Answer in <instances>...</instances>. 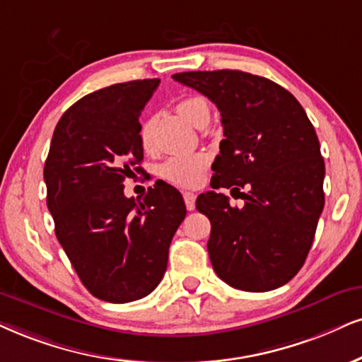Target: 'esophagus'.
Masks as SVG:
<instances>
[{
	"instance_id": "34e87169",
	"label": "esophagus",
	"mask_w": 362,
	"mask_h": 362,
	"mask_svg": "<svg viewBox=\"0 0 362 362\" xmlns=\"http://www.w3.org/2000/svg\"><path fill=\"white\" fill-rule=\"evenodd\" d=\"M182 198H185L186 208H188L189 211H193L194 206H196V194L189 193V191H185V193H182Z\"/></svg>"
}]
</instances>
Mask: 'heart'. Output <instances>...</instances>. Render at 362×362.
<instances>
[{"label":"heart","mask_w":362,"mask_h":362,"mask_svg":"<svg viewBox=\"0 0 362 362\" xmlns=\"http://www.w3.org/2000/svg\"><path fill=\"white\" fill-rule=\"evenodd\" d=\"M176 110L186 120L196 127H204L211 117V107L202 95H188L176 104ZM154 117L149 115L141 122L139 139L144 149L153 147L154 139ZM208 156L204 153H186L174 154L164 159L158 166V176L160 180L171 182L180 188H194L203 181L204 171L208 168Z\"/></svg>","instance_id":"heart-1"}]
</instances>
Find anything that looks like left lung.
Returning <instances> with one entry per match:
<instances>
[{
	"label": "left lung",
	"instance_id": "8db88e82",
	"mask_svg": "<svg viewBox=\"0 0 362 362\" xmlns=\"http://www.w3.org/2000/svg\"><path fill=\"white\" fill-rule=\"evenodd\" d=\"M218 107L225 139L211 188L198 196L208 216V253L223 282L245 292L285 285L304 265L324 208V159L314 126L279 83L240 70L174 74Z\"/></svg>",
	"mask_w": 362,
	"mask_h": 362
}]
</instances>
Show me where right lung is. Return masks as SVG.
Wrapping results in <instances>:
<instances>
[{"instance_id": "right-lung-1", "label": "right lung", "mask_w": 362, "mask_h": 362, "mask_svg": "<svg viewBox=\"0 0 362 362\" xmlns=\"http://www.w3.org/2000/svg\"><path fill=\"white\" fill-rule=\"evenodd\" d=\"M159 82L132 80L82 97L58 120L45 160L58 242L88 292L112 304L158 287L186 216L181 193L166 182L142 199L124 194V181L144 173L139 117Z\"/></svg>"}]
</instances>
